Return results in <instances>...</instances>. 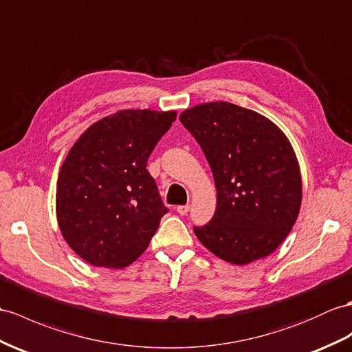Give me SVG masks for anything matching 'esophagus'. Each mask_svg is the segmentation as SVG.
<instances>
[{"instance_id":"obj_1","label":"esophagus","mask_w":352,"mask_h":352,"mask_svg":"<svg viewBox=\"0 0 352 352\" xmlns=\"http://www.w3.org/2000/svg\"><path fill=\"white\" fill-rule=\"evenodd\" d=\"M176 210H177L179 215L184 217V215H186L188 212H190V206H188V204H181V206H177Z\"/></svg>"}]
</instances>
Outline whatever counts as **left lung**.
I'll return each mask as SVG.
<instances>
[{"label": "left lung", "mask_w": 352, "mask_h": 352, "mask_svg": "<svg viewBox=\"0 0 352 352\" xmlns=\"http://www.w3.org/2000/svg\"><path fill=\"white\" fill-rule=\"evenodd\" d=\"M179 119L203 149L217 186L215 215L194 227L195 236L237 265L270 255L302 204V177L287 135L267 118L227 101L186 109Z\"/></svg>", "instance_id": "left-lung-1"}]
</instances>
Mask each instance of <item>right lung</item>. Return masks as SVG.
Returning <instances> with one entry per match:
<instances>
[{
    "label": "right lung",
    "instance_id": "obj_1",
    "mask_svg": "<svg viewBox=\"0 0 352 352\" xmlns=\"http://www.w3.org/2000/svg\"><path fill=\"white\" fill-rule=\"evenodd\" d=\"M176 111L119 110L85 131L56 182V218L72 250L122 269L146 250L168 209L146 168Z\"/></svg>",
    "mask_w": 352,
    "mask_h": 352
}]
</instances>
